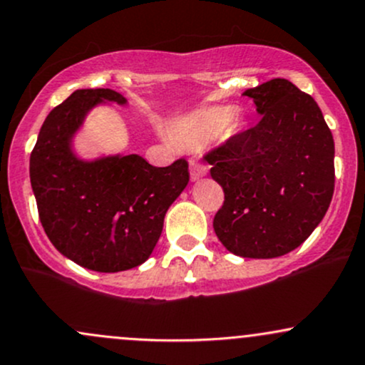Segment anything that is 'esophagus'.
<instances>
[{"instance_id": "esophagus-1", "label": "esophagus", "mask_w": 365, "mask_h": 365, "mask_svg": "<svg viewBox=\"0 0 365 365\" xmlns=\"http://www.w3.org/2000/svg\"><path fill=\"white\" fill-rule=\"evenodd\" d=\"M190 172H191V181H198V179L205 178L209 168H207V165H203V163H191Z\"/></svg>"}]
</instances>
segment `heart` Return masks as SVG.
Here are the masks:
<instances>
[{
  "mask_svg": "<svg viewBox=\"0 0 365 365\" xmlns=\"http://www.w3.org/2000/svg\"><path fill=\"white\" fill-rule=\"evenodd\" d=\"M237 115V109L231 106L202 109L182 116L174 125L175 140L184 148H200L209 140L215 139L226 130L230 121Z\"/></svg>",
  "mask_w": 365,
  "mask_h": 365,
  "instance_id": "1",
  "label": "heart"
}]
</instances>
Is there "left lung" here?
<instances>
[{
  "label": "left lung",
  "instance_id": "1",
  "mask_svg": "<svg viewBox=\"0 0 365 365\" xmlns=\"http://www.w3.org/2000/svg\"><path fill=\"white\" fill-rule=\"evenodd\" d=\"M259 123L205 156L225 190L214 231L226 250L272 259L297 249L334 193V139L319 104L284 78L245 90Z\"/></svg>",
  "mask_w": 365,
  "mask_h": 365
}]
</instances>
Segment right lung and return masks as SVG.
<instances>
[{"label":"right lung","instance_id":"obj_1","mask_svg":"<svg viewBox=\"0 0 365 365\" xmlns=\"http://www.w3.org/2000/svg\"><path fill=\"white\" fill-rule=\"evenodd\" d=\"M127 106L115 90L73 92L50 111L31 153L29 178L46 237L83 268L116 273L151 256L168 207L190 181L186 160L153 167L139 155L83 158L74 139L92 109Z\"/></svg>","mask_w":365,"mask_h":365}]
</instances>
